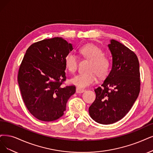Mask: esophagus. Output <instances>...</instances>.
Segmentation results:
<instances>
[{"mask_svg":"<svg viewBox=\"0 0 153 153\" xmlns=\"http://www.w3.org/2000/svg\"><path fill=\"white\" fill-rule=\"evenodd\" d=\"M85 91H86V90L84 89L76 88V93H84Z\"/></svg>","mask_w":153,"mask_h":153,"instance_id":"obj_1","label":"esophagus"}]
</instances>
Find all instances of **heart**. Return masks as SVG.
<instances>
[{
    "mask_svg": "<svg viewBox=\"0 0 153 153\" xmlns=\"http://www.w3.org/2000/svg\"><path fill=\"white\" fill-rule=\"evenodd\" d=\"M80 53L84 57L91 60L88 72L79 74L70 80L71 84L79 88H84L91 86L97 81L98 75L100 77L105 76L109 69V60L103 55V52L93 44H87L82 47ZM64 63L67 69L74 73L77 69L78 61L76 55L73 52L67 53L64 57Z\"/></svg>",
    "mask_w": 153,
    "mask_h": 153,
    "instance_id": "1",
    "label": "heart"
}]
</instances>
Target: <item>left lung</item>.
I'll return each mask as SVG.
<instances>
[{
    "label": "left lung",
    "instance_id": "left-lung-1",
    "mask_svg": "<svg viewBox=\"0 0 153 153\" xmlns=\"http://www.w3.org/2000/svg\"><path fill=\"white\" fill-rule=\"evenodd\" d=\"M108 47L111 69L101 87L94 89L96 99L89 108L92 119L104 125L126 116L138 97L140 84L139 63L135 53L115 39H111Z\"/></svg>",
    "mask_w": 153,
    "mask_h": 153
}]
</instances>
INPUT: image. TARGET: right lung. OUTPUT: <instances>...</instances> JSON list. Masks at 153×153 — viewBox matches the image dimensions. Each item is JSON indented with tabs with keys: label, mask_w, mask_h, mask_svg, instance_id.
<instances>
[{
	"label": "right lung",
	"mask_w": 153,
	"mask_h": 153,
	"mask_svg": "<svg viewBox=\"0 0 153 153\" xmlns=\"http://www.w3.org/2000/svg\"><path fill=\"white\" fill-rule=\"evenodd\" d=\"M72 45L62 37L45 39L27 48L18 72V81L27 110L37 119L51 122L63 116L74 86L61 85L65 79V56Z\"/></svg>",
	"instance_id": "right-lung-1"
}]
</instances>
